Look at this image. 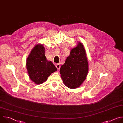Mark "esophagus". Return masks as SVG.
<instances>
[{
    "mask_svg": "<svg viewBox=\"0 0 123 123\" xmlns=\"http://www.w3.org/2000/svg\"><path fill=\"white\" fill-rule=\"evenodd\" d=\"M55 66H56V68L58 69V70H59V69H60V64H56V65H55Z\"/></svg>",
    "mask_w": 123,
    "mask_h": 123,
    "instance_id": "1",
    "label": "esophagus"
}]
</instances>
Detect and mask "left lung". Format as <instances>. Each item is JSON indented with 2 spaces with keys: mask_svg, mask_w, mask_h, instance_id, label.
Returning a JSON list of instances; mask_svg holds the SVG:
<instances>
[{
  "mask_svg": "<svg viewBox=\"0 0 123 123\" xmlns=\"http://www.w3.org/2000/svg\"><path fill=\"white\" fill-rule=\"evenodd\" d=\"M89 71L86 52L82 43L78 42L60 68V74L65 85L69 89L79 87L86 79Z\"/></svg>",
  "mask_w": 123,
  "mask_h": 123,
  "instance_id": "left-lung-1",
  "label": "left lung"
}]
</instances>
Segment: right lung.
I'll return each instance as SVG.
<instances>
[{
	"label": "right lung",
	"mask_w": 123,
	"mask_h": 123,
	"mask_svg": "<svg viewBox=\"0 0 123 123\" xmlns=\"http://www.w3.org/2000/svg\"><path fill=\"white\" fill-rule=\"evenodd\" d=\"M44 46L37 44L31 50L27 59V69L29 76L36 84L45 82L48 77L57 71L51 61L47 60Z\"/></svg>",
	"instance_id": "obj_1"
}]
</instances>
